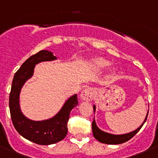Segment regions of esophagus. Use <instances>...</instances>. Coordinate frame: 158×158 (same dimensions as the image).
Here are the masks:
<instances>
[{
  "instance_id": "obj_1",
  "label": "esophagus",
  "mask_w": 158,
  "mask_h": 158,
  "mask_svg": "<svg viewBox=\"0 0 158 158\" xmlns=\"http://www.w3.org/2000/svg\"><path fill=\"white\" fill-rule=\"evenodd\" d=\"M94 91L91 88H87L83 90L81 94V98L85 101H91L94 98Z\"/></svg>"
}]
</instances>
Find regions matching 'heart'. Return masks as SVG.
Segmentation results:
<instances>
[{"instance_id":"1","label":"heart","mask_w":158,"mask_h":158,"mask_svg":"<svg viewBox=\"0 0 158 158\" xmlns=\"http://www.w3.org/2000/svg\"><path fill=\"white\" fill-rule=\"evenodd\" d=\"M91 65L95 70H102L109 65V62L104 58L98 57L92 59L91 61Z\"/></svg>"}]
</instances>
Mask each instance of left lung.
I'll return each instance as SVG.
<instances>
[{
    "instance_id": "8db88e82",
    "label": "left lung",
    "mask_w": 158,
    "mask_h": 158,
    "mask_svg": "<svg viewBox=\"0 0 158 158\" xmlns=\"http://www.w3.org/2000/svg\"><path fill=\"white\" fill-rule=\"evenodd\" d=\"M93 109H94V112H95V106H93ZM149 112V111H148ZM148 114H147V116H146L145 120H144L143 123H142V125L139 127L138 129H136L134 131L131 132L130 133H127V134H123V135H112L110 134V133H107L106 132H103L102 130H99L95 124V121L94 119L93 120L92 122V125H91V127H92V133L93 136L97 140H98L99 142L103 143L106 144H120L123 143L127 142V141L130 140L132 137L135 136L136 133L139 132V130H140L141 127H143V125L144 124V123L146 122L147 118H148Z\"/></svg>"
}]
</instances>
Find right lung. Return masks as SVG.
Instances as JSON below:
<instances>
[{
	"mask_svg": "<svg viewBox=\"0 0 158 158\" xmlns=\"http://www.w3.org/2000/svg\"><path fill=\"white\" fill-rule=\"evenodd\" d=\"M56 59L47 50H41L31 56L22 64L15 74L9 97L10 118L18 133L23 137L40 145H49L60 142L67 134V122L70 112L78 105L77 94L68 99L56 115L45 121H32L23 115L19 106V94L25 82L33 74L35 64L42 61Z\"/></svg>",
	"mask_w": 158,
	"mask_h": 158,
	"instance_id": "right-lung-1",
	"label": "right lung"
}]
</instances>
